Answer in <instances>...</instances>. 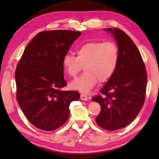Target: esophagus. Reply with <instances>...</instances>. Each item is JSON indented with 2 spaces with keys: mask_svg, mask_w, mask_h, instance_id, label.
<instances>
[{
  "mask_svg": "<svg viewBox=\"0 0 159 159\" xmlns=\"http://www.w3.org/2000/svg\"><path fill=\"white\" fill-rule=\"evenodd\" d=\"M89 98L87 97L85 94H80V100H84V101H86V100H88Z\"/></svg>",
  "mask_w": 159,
  "mask_h": 159,
  "instance_id": "obj_1",
  "label": "esophagus"
}]
</instances>
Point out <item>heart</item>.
Returning a JSON list of instances; mask_svg holds the SVG:
<instances>
[{
  "instance_id": "obj_1",
  "label": "heart",
  "mask_w": 159,
  "mask_h": 159,
  "mask_svg": "<svg viewBox=\"0 0 159 159\" xmlns=\"http://www.w3.org/2000/svg\"><path fill=\"white\" fill-rule=\"evenodd\" d=\"M76 57L67 53L62 59V66L70 77H75L83 66L81 76L71 83L74 89L88 93L97 83L107 81L113 75L120 60V50L114 42H89L79 46Z\"/></svg>"
}]
</instances>
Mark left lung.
<instances>
[{"mask_svg":"<svg viewBox=\"0 0 159 159\" xmlns=\"http://www.w3.org/2000/svg\"><path fill=\"white\" fill-rule=\"evenodd\" d=\"M113 35L120 50L116 72L100 90L101 95L92 98L100 104L101 111L96 118L99 126L113 131L128 126L142 108L147 86V72L139 50L121 30L104 29Z\"/></svg>","mask_w":159,"mask_h":159,"instance_id":"obj_1","label":"left lung"}]
</instances>
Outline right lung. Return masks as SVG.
I'll list each match as a JSON object with an SVG mask.
<instances>
[{
    "instance_id": "1",
    "label": "right lung",
    "mask_w": 159,
    "mask_h": 159,
    "mask_svg": "<svg viewBox=\"0 0 159 159\" xmlns=\"http://www.w3.org/2000/svg\"><path fill=\"white\" fill-rule=\"evenodd\" d=\"M80 31L55 30L37 34L24 51L17 66L16 98L20 109L33 126L51 131L68 119L69 107L80 99L76 91H63L62 59Z\"/></svg>"
}]
</instances>
